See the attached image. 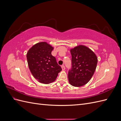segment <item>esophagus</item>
Instances as JSON below:
<instances>
[{
    "label": "esophagus",
    "instance_id": "esophagus-1",
    "mask_svg": "<svg viewBox=\"0 0 121 121\" xmlns=\"http://www.w3.org/2000/svg\"><path fill=\"white\" fill-rule=\"evenodd\" d=\"M61 69H63V71H64L65 69V67L64 66V65H61Z\"/></svg>",
    "mask_w": 121,
    "mask_h": 121
}]
</instances>
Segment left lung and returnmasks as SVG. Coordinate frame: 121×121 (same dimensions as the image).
<instances>
[{"label": "left lung", "mask_w": 121, "mask_h": 121, "mask_svg": "<svg viewBox=\"0 0 121 121\" xmlns=\"http://www.w3.org/2000/svg\"><path fill=\"white\" fill-rule=\"evenodd\" d=\"M72 68L68 72L69 84L73 86L85 85L92 78L97 64V56L92 50L84 45H79L70 50Z\"/></svg>", "instance_id": "1"}]
</instances>
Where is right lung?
Listing matches in <instances>:
<instances>
[{
	"label": "right lung",
	"instance_id": "1",
	"mask_svg": "<svg viewBox=\"0 0 121 121\" xmlns=\"http://www.w3.org/2000/svg\"><path fill=\"white\" fill-rule=\"evenodd\" d=\"M53 47L45 42L34 45L28 50L27 59L29 68L39 82L49 84L55 81L61 68L52 55Z\"/></svg>",
	"mask_w": 121,
	"mask_h": 121
}]
</instances>
